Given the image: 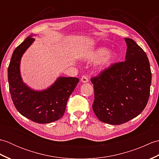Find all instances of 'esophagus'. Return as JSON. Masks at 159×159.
Instances as JSON below:
<instances>
[{"label": "esophagus", "instance_id": "obj_1", "mask_svg": "<svg viewBox=\"0 0 159 159\" xmlns=\"http://www.w3.org/2000/svg\"><path fill=\"white\" fill-rule=\"evenodd\" d=\"M81 82L82 83H87V82H89V79H88V78H87V76H85V75H83L82 77H81Z\"/></svg>", "mask_w": 159, "mask_h": 159}]
</instances>
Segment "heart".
<instances>
[{
	"mask_svg": "<svg viewBox=\"0 0 159 159\" xmlns=\"http://www.w3.org/2000/svg\"><path fill=\"white\" fill-rule=\"evenodd\" d=\"M109 52L105 48H99L94 50L90 55L89 58L93 61L100 60V66L102 67H107L116 59V54L112 52Z\"/></svg>",
	"mask_w": 159,
	"mask_h": 159,
	"instance_id": "heart-1",
	"label": "heart"
}]
</instances>
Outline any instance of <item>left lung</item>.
Returning <instances> with one entry per match:
<instances>
[{"instance_id": "1", "label": "left lung", "mask_w": 159, "mask_h": 159, "mask_svg": "<svg viewBox=\"0 0 159 159\" xmlns=\"http://www.w3.org/2000/svg\"><path fill=\"white\" fill-rule=\"evenodd\" d=\"M127 43L126 61L116 63L92 77V108L102 122L120 125L136 117L146 107L152 73L146 52L133 39Z\"/></svg>"}]
</instances>
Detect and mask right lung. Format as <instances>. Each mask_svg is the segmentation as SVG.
<instances>
[{
  "mask_svg": "<svg viewBox=\"0 0 159 159\" xmlns=\"http://www.w3.org/2000/svg\"><path fill=\"white\" fill-rule=\"evenodd\" d=\"M29 36L14 50L8 67L9 92L17 111L36 123L48 124L59 120L66 111L67 100L79 79L59 77L49 88L35 91L23 83L20 65L22 56L34 42Z\"/></svg>",
  "mask_w": 159,
  "mask_h": 159,
  "instance_id": "right-lung-1",
  "label": "right lung"
}]
</instances>
